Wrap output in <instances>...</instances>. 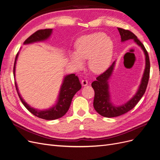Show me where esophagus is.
Segmentation results:
<instances>
[{
  "instance_id": "1",
  "label": "esophagus",
  "mask_w": 160,
  "mask_h": 160,
  "mask_svg": "<svg viewBox=\"0 0 160 160\" xmlns=\"http://www.w3.org/2000/svg\"><path fill=\"white\" fill-rule=\"evenodd\" d=\"M81 83L82 85V86H86L88 85V81L86 79H82L81 81Z\"/></svg>"
}]
</instances>
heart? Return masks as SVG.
Returning <instances> with one entry per match:
<instances>
[{"mask_svg":"<svg viewBox=\"0 0 160 160\" xmlns=\"http://www.w3.org/2000/svg\"><path fill=\"white\" fill-rule=\"evenodd\" d=\"M113 53V42L104 33H94L81 37L75 45V54L69 58L77 68L82 65V60L88 58V66L92 72H101L107 68Z\"/></svg>","mask_w":160,"mask_h":160,"instance_id":"1","label":"heart"}]
</instances>
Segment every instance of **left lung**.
Instances as JSON below:
<instances>
[{"mask_svg": "<svg viewBox=\"0 0 160 160\" xmlns=\"http://www.w3.org/2000/svg\"><path fill=\"white\" fill-rule=\"evenodd\" d=\"M118 29L121 35V41L123 42L129 39H133L138 45L142 48L146 56V67L141 81V84L139 87L137 94L126 104H124L121 106L116 107L112 105L110 102V96L109 90H108L109 86H108V80L109 79L112 73L115 66V62H113L112 64L104 72L97 77V80L92 82L91 86L94 91L93 102L94 108L95 110L100 115L106 118L118 117L132 110L137 104L145 93L150 77V63L149 56L144 44L138 39L137 37L129 30L119 28H118Z\"/></svg>", "mask_w": 160, "mask_h": 160, "instance_id": "left-lung-1", "label": "left lung"}]
</instances>
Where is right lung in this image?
I'll list each match as a JSON object with an SVG mask.
<instances>
[{"instance_id":"add662e5","label":"right lung","mask_w":160,"mask_h":160,"mask_svg":"<svg viewBox=\"0 0 160 160\" xmlns=\"http://www.w3.org/2000/svg\"><path fill=\"white\" fill-rule=\"evenodd\" d=\"M52 29H45L38 30L33 34H32L30 37L25 40L23 42L24 44H29L34 42L41 41L47 39L52 33ZM18 54H16L14 65V75L15 77V66L16 63V60L18 58ZM15 86L18 94L19 97L21 100L22 104L27 108L32 114H33L36 117L47 120H54L62 118L64 116L66 112L68 111L69 108L71 104L72 98L75 94L79 91L81 88V84L78 76H76L74 73L69 74L66 76L63 79V84L61 87L60 91L59 94V97L57 104L49 110L40 111L31 108L26 102L22 99L20 93L18 92V89L17 87L16 82H15Z\"/></svg>"}]
</instances>
